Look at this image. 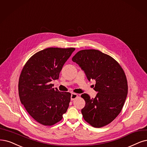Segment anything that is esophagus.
<instances>
[{
	"instance_id": "obj_1",
	"label": "esophagus",
	"mask_w": 147,
	"mask_h": 147,
	"mask_svg": "<svg viewBox=\"0 0 147 147\" xmlns=\"http://www.w3.org/2000/svg\"><path fill=\"white\" fill-rule=\"evenodd\" d=\"M78 97V95L76 93H72L71 95V100H74L75 99H76Z\"/></svg>"
}]
</instances>
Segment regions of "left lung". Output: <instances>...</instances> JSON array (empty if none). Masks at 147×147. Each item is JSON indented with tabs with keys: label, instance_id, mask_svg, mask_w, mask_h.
Masks as SVG:
<instances>
[{
	"label": "left lung",
	"instance_id": "8db88e82",
	"mask_svg": "<svg viewBox=\"0 0 147 147\" xmlns=\"http://www.w3.org/2000/svg\"><path fill=\"white\" fill-rule=\"evenodd\" d=\"M72 61L84 71L89 81L96 80L95 98L91 99L86 93L81 95L85 101L81 110L85 121L95 128L109 124L121 113L127 98L124 71L115 59L96 50H80Z\"/></svg>",
	"mask_w": 147,
	"mask_h": 147
}]
</instances>
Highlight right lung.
Masks as SVG:
<instances>
[{
  "label": "right lung",
  "mask_w": 147,
  "mask_h": 147,
  "mask_svg": "<svg viewBox=\"0 0 147 147\" xmlns=\"http://www.w3.org/2000/svg\"><path fill=\"white\" fill-rule=\"evenodd\" d=\"M74 48H48L36 53L26 62L19 80L20 100L36 121L51 126L62 120L71 100L69 92L54 88L64 63Z\"/></svg>",
  "instance_id": "right-lung-1"
}]
</instances>
